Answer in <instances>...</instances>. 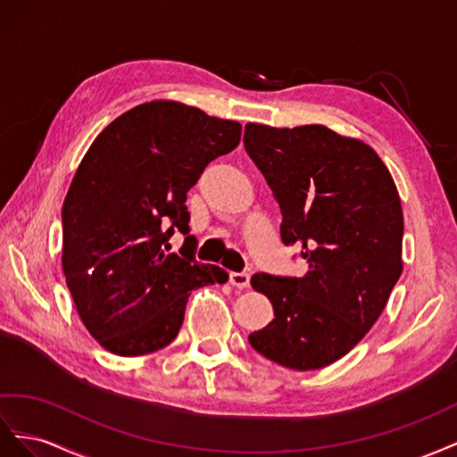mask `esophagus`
<instances>
[{
  "label": "esophagus",
  "mask_w": 457,
  "mask_h": 457,
  "mask_svg": "<svg viewBox=\"0 0 457 457\" xmlns=\"http://www.w3.org/2000/svg\"><path fill=\"white\" fill-rule=\"evenodd\" d=\"M229 283L237 289H246L251 285V273L249 271H233L229 273Z\"/></svg>",
  "instance_id": "34e87169"
}]
</instances>
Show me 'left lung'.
<instances>
[{"label": "left lung", "instance_id": "obj_1", "mask_svg": "<svg viewBox=\"0 0 457 457\" xmlns=\"http://www.w3.org/2000/svg\"><path fill=\"white\" fill-rule=\"evenodd\" d=\"M243 143L281 208L283 245L308 264L304 278H251L273 320L249 343L283 368H325L361 341L400 279L396 186L370 145L320 124H246Z\"/></svg>", "mask_w": 457, "mask_h": 457}]
</instances>
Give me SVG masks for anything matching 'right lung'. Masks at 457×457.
Instances as JSON below:
<instances>
[{"instance_id": "add662e5", "label": "right lung", "mask_w": 457, "mask_h": 457, "mask_svg": "<svg viewBox=\"0 0 457 457\" xmlns=\"http://www.w3.org/2000/svg\"><path fill=\"white\" fill-rule=\"evenodd\" d=\"M241 124L174 101H151L91 143L62 203V270L91 337L119 356L170 345L191 291L228 271L195 258L187 191L239 145ZM178 228L180 254L168 253Z\"/></svg>"}]
</instances>
